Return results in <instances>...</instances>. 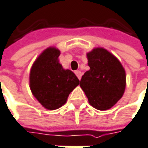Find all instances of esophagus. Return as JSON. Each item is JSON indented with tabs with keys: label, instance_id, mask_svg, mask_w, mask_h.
Listing matches in <instances>:
<instances>
[{
	"label": "esophagus",
	"instance_id": "34e87169",
	"mask_svg": "<svg viewBox=\"0 0 148 148\" xmlns=\"http://www.w3.org/2000/svg\"><path fill=\"white\" fill-rule=\"evenodd\" d=\"M74 73H75V74L77 75V77H78V79H81V76H82V73H81V71H79V70H76Z\"/></svg>",
	"mask_w": 148,
	"mask_h": 148
}]
</instances>
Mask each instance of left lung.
I'll use <instances>...</instances> for the list:
<instances>
[{"mask_svg": "<svg viewBox=\"0 0 148 148\" xmlns=\"http://www.w3.org/2000/svg\"><path fill=\"white\" fill-rule=\"evenodd\" d=\"M86 57L90 69L82 76L79 86L93 108L110 109L125 93V70L114 54L102 47L92 49Z\"/></svg>", "mask_w": 148, "mask_h": 148, "instance_id": "left-lung-1", "label": "left lung"}]
</instances>
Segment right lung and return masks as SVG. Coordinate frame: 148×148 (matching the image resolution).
Masks as SVG:
<instances>
[{
	"instance_id": "1",
	"label": "right lung",
	"mask_w": 148,
	"mask_h": 148,
	"mask_svg": "<svg viewBox=\"0 0 148 148\" xmlns=\"http://www.w3.org/2000/svg\"><path fill=\"white\" fill-rule=\"evenodd\" d=\"M60 54L55 47L47 48L35 59L29 73L31 92L48 110H55L64 105L70 92L79 84L77 76L60 64Z\"/></svg>"
}]
</instances>
